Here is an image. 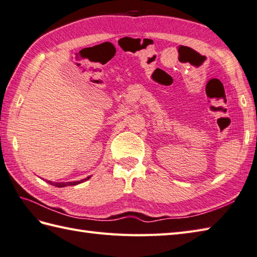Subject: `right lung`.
I'll list each match as a JSON object with an SVG mask.
<instances>
[{
  "mask_svg": "<svg viewBox=\"0 0 257 257\" xmlns=\"http://www.w3.org/2000/svg\"><path fill=\"white\" fill-rule=\"evenodd\" d=\"M87 179H90V176L86 177L85 180H87ZM83 181H84V180H82V181H76V182H61V183H53V182H51V181H48V183H50L51 185H55V186H57V187H64V186H69V185H76V184H80V183H82Z\"/></svg>",
  "mask_w": 257,
  "mask_h": 257,
  "instance_id": "1",
  "label": "right lung"
}]
</instances>
